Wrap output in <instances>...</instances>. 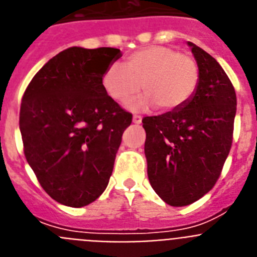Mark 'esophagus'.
<instances>
[{"label": "esophagus", "mask_w": 257, "mask_h": 257, "mask_svg": "<svg viewBox=\"0 0 257 257\" xmlns=\"http://www.w3.org/2000/svg\"><path fill=\"white\" fill-rule=\"evenodd\" d=\"M142 119H143L142 115H139V114H134V117H133V122H134V123L140 124V123H142Z\"/></svg>", "instance_id": "esophagus-1"}]
</instances>
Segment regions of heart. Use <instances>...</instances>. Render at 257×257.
<instances>
[{"label":"heart","mask_w":257,"mask_h":257,"mask_svg":"<svg viewBox=\"0 0 257 257\" xmlns=\"http://www.w3.org/2000/svg\"><path fill=\"white\" fill-rule=\"evenodd\" d=\"M199 81L201 69L196 58L163 45L131 52L123 67L109 65L101 78L106 94L119 104L133 101L143 85L147 96L135 106L154 104L160 112H174L187 105L196 95Z\"/></svg>","instance_id":"1"}]
</instances>
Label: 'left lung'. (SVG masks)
Listing matches in <instances>:
<instances>
[{
    "mask_svg": "<svg viewBox=\"0 0 257 257\" xmlns=\"http://www.w3.org/2000/svg\"><path fill=\"white\" fill-rule=\"evenodd\" d=\"M201 69L196 95L183 108L143 118L144 152L154 192L170 206H188L219 180L233 143L237 96L215 58L188 42Z\"/></svg>",
    "mask_w": 257,
    "mask_h": 257,
    "instance_id": "left-lung-1",
    "label": "left lung"
}]
</instances>
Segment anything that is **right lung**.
<instances>
[{
  "label": "right lung",
  "instance_id": "obj_1",
  "mask_svg": "<svg viewBox=\"0 0 257 257\" xmlns=\"http://www.w3.org/2000/svg\"><path fill=\"white\" fill-rule=\"evenodd\" d=\"M119 56L114 47H69L38 70L22 97L24 156L41 187L61 205H88L109 183L122 134L133 122L101 83Z\"/></svg>",
  "mask_w": 257,
  "mask_h": 257
}]
</instances>
